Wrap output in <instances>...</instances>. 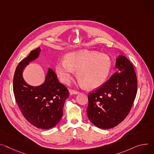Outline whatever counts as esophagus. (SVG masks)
Segmentation results:
<instances>
[{
    "mask_svg": "<svg viewBox=\"0 0 154 154\" xmlns=\"http://www.w3.org/2000/svg\"><path fill=\"white\" fill-rule=\"evenodd\" d=\"M78 93H79V91H75V90H70V94H78Z\"/></svg>",
    "mask_w": 154,
    "mask_h": 154,
    "instance_id": "34e87169",
    "label": "esophagus"
}]
</instances>
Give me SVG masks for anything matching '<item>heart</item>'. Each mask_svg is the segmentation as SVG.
Returning a JSON list of instances; mask_svg holds the SVG:
<instances>
[{
	"label": "heart",
	"mask_w": 154,
	"mask_h": 154,
	"mask_svg": "<svg viewBox=\"0 0 154 154\" xmlns=\"http://www.w3.org/2000/svg\"><path fill=\"white\" fill-rule=\"evenodd\" d=\"M112 67V61L104 54L88 51L67 53L64 60L58 61L55 66L61 82L69 83L74 71H77L80 83L88 88L94 89L103 85Z\"/></svg>",
	"instance_id": "b5f03b06"
}]
</instances>
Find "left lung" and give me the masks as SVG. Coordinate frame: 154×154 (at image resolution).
Returning <instances> with one entry per match:
<instances>
[{
	"instance_id": "left-lung-1",
	"label": "left lung",
	"mask_w": 154,
	"mask_h": 154,
	"mask_svg": "<svg viewBox=\"0 0 154 154\" xmlns=\"http://www.w3.org/2000/svg\"><path fill=\"white\" fill-rule=\"evenodd\" d=\"M116 67L118 71L88 94V117L103 129L115 127L127 117L137 93V77L131 63L120 55Z\"/></svg>"
}]
</instances>
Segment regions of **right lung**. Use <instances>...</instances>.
<instances>
[{"mask_svg": "<svg viewBox=\"0 0 154 154\" xmlns=\"http://www.w3.org/2000/svg\"><path fill=\"white\" fill-rule=\"evenodd\" d=\"M40 51V47L31 51L18 64L13 77V88L16 102L24 117L37 128L49 129L61 120L69 93L50 68L42 85L32 87L25 82L22 75L23 69L38 57Z\"/></svg>", "mask_w": 154, "mask_h": 154, "instance_id": "add662e5", "label": "right lung"}]
</instances>
